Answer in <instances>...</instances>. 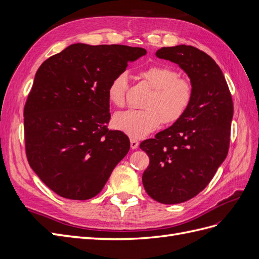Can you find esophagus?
<instances>
[{
	"label": "esophagus",
	"instance_id": "esophagus-1",
	"mask_svg": "<svg viewBox=\"0 0 259 259\" xmlns=\"http://www.w3.org/2000/svg\"><path fill=\"white\" fill-rule=\"evenodd\" d=\"M139 146V143L137 139H134V138H131V148L132 149H137Z\"/></svg>",
	"mask_w": 259,
	"mask_h": 259
}]
</instances>
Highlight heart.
Returning <instances> with one entry per match:
<instances>
[{
  "label": "heart",
  "mask_w": 259,
  "mask_h": 259,
  "mask_svg": "<svg viewBox=\"0 0 259 259\" xmlns=\"http://www.w3.org/2000/svg\"><path fill=\"white\" fill-rule=\"evenodd\" d=\"M143 79L153 90L144 103L143 110H127L116 113L113 125L132 138H143L164 124L179 121L189 109L193 99V85L186 77H179L174 68L153 65L139 71ZM127 76L121 73L113 77L108 86V99L115 107L125 105Z\"/></svg>",
  "instance_id": "obj_1"
}]
</instances>
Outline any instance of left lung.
Here are the masks:
<instances>
[{
    "label": "left lung",
    "mask_w": 259,
    "mask_h": 259,
    "mask_svg": "<svg viewBox=\"0 0 259 259\" xmlns=\"http://www.w3.org/2000/svg\"><path fill=\"white\" fill-rule=\"evenodd\" d=\"M155 55L182 68L194 90L182 119L139 146L150 159L143 174L146 192L163 204H177L204 189L226 159L233 104L221 68L206 53L177 45Z\"/></svg>",
    "instance_id": "8db88e82"
}]
</instances>
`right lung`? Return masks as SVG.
I'll return each mask as SVG.
<instances>
[{
  "mask_svg": "<svg viewBox=\"0 0 259 259\" xmlns=\"http://www.w3.org/2000/svg\"><path fill=\"white\" fill-rule=\"evenodd\" d=\"M147 54L126 45L76 43L37 69L25 110L26 154L51 190L70 200L97 195L130 150V139L107 127L108 86Z\"/></svg>",
  "mask_w": 259,
  "mask_h": 259,
  "instance_id": "obj_1",
  "label": "right lung"
}]
</instances>
